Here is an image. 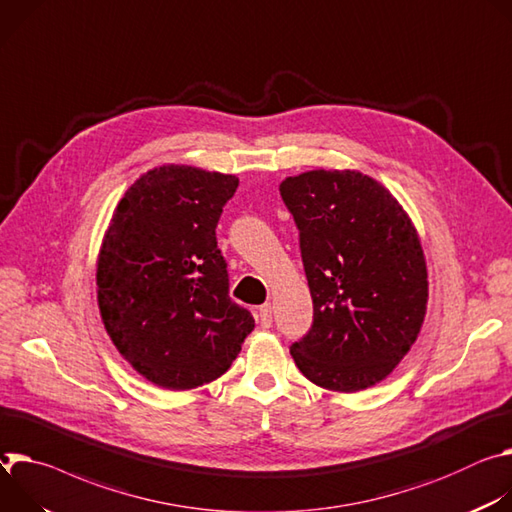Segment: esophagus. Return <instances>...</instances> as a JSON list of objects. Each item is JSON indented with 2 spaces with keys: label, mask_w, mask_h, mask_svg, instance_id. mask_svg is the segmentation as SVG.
Listing matches in <instances>:
<instances>
[{
  "label": "esophagus",
  "mask_w": 512,
  "mask_h": 512,
  "mask_svg": "<svg viewBox=\"0 0 512 512\" xmlns=\"http://www.w3.org/2000/svg\"><path fill=\"white\" fill-rule=\"evenodd\" d=\"M258 319H260L262 327H270L272 325V307L268 303L258 309Z\"/></svg>",
  "instance_id": "1"
}]
</instances>
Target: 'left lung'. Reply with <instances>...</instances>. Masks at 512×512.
I'll return each mask as SVG.
<instances>
[{
  "label": "left lung",
  "mask_w": 512,
  "mask_h": 512,
  "mask_svg": "<svg viewBox=\"0 0 512 512\" xmlns=\"http://www.w3.org/2000/svg\"><path fill=\"white\" fill-rule=\"evenodd\" d=\"M278 189L299 227L313 299V325L291 356L321 388H370L407 356L425 319L429 282L415 225L358 170H309Z\"/></svg>",
  "instance_id": "8db88e82"
}]
</instances>
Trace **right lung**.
<instances>
[{
  "instance_id": "obj_1",
  "label": "right lung",
  "mask_w": 512,
  "mask_h": 512,
  "mask_svg": "<svg viewBox=\"0 0 512 512\" xmlns=\"http://www.w3.org/2000/svg\"><path fill=\"white\" fill-rule=\"evenodd\" d=\"M240 181L187 164L144 173L122 197L97 258L113 346L146 380L191 390L227 372L254 329L230 299L215 227Z\"/></svg>"
}]
</instances>
